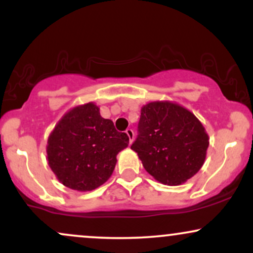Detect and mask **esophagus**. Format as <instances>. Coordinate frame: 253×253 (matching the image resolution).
<instances>
[{"label":"esophagus","mask_w":253,"mask_h":253,"mask_svg":"<svg viewBox=\"0 0 253 253\" xmlns=\"http://www.w3.org/2000/svg\"><path fill=\"white\" fill-rule=\"evenodd\" d=\"M126 134L128 135V139H129V144L133 143V140H134V132H133L132 129L128 128L126 130Z\"/></svg>","instance_id":"obj_1"}]
</instances>
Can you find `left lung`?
Wrapping results in <instances>:
<instances>
[{"label": "left lung", "instance_id": "left-lung-1", "mask_svg": "<svg viewBox=\"0 0 253 253\" xmlns=\"http://www.w3.org/2000/svg\"><path fill=\"white\" fill-rule=\"evenodd\" d=\"M139 135L130 149L156 181L179 185L199 172L206 161L210 136L189 109L172 101H152L141 107Z\"/></svg>", "mask_w": 253, "mask_h": 253}]
</instances>
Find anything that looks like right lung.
Wrapping results in <instances>:
<instances>
[{
  "label": "right lung",
  "mask_w": 253,
  "mask_h": 253,
  "mask_svg": "<svg viewBox=\"0 0 253 253\" xmlns=\"http://www.w3.org/2000/svg\"><path fill=\"white\" fill-rule=\"evenodd\" d=\"M128 135L115 129L100 107L88 102L69 109L52 129L46 145L48 167L65 187L90 191L108 181Z\"/></svg>",
  "instance_id": "right-lung-1"
}]
</instances>
